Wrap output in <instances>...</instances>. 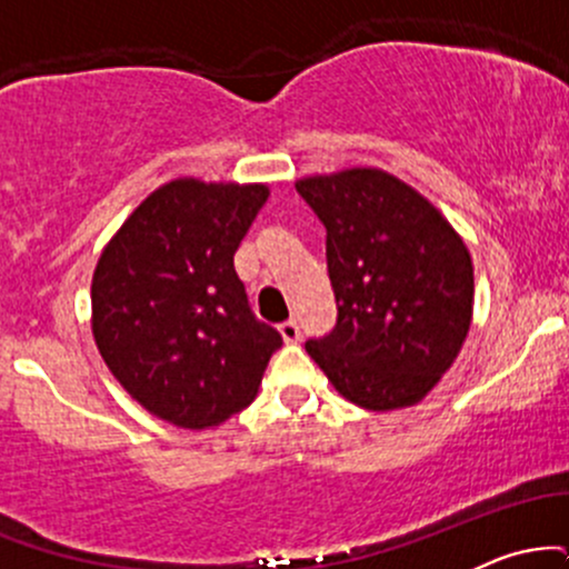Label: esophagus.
I'll use <instances>...</instances> for the list:
<instances>
[{
    "mask_svg": "<svg viewBox=\"0 0 569 569\" xmlns=\"http://www.w3.org/2000/svg\"><path fill=\"white\" fill-rule=\"evenodd\" d=\"M280 337H283V342H299V323L297 321H286V323H280Z\"/></svg>",
    "mask_w": 569,
    "mask_h": 569,
    "instance_id": "obj_1",
    "label": "esophagus"
}]
</instances>
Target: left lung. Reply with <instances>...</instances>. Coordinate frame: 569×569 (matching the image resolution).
I'll return each mask as SVG.
<instances>
[{"label":"left lung","mask_w":569,"mask_h":569,"mask_svg":"<svg viewBox=\"0 0 569 569\" xmlns=\"http://www.w3.org/2000/svg\"><path fill=\"white\" fill-rule=\"evenodd\" d=\"M297 192L326 227L337 299L335 331L305 350L356 407H415L471 329L468 246L433 202L380 168L305 176Z\"/></svg>","instance_id":"8db88e82"}]
</instances>
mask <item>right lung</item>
I'll return each mask as SVG.
<instances>
[{"mask_svg":"<svg viewBox=\"0 0 569 569\" xmlns=\"http://www.w3.org/2000/svg\"><path fill=\"white\" fill-rule=\"evenodd\" d=\"M267 184L173 179L141 200L98 257L93 339L149 415L202 430L257 396L283 339L257 321L234 251Z\"/></svg>","mask_w":569,"mask_h":569,"instance_id":"1","label":"right lung"}]
</instances>
